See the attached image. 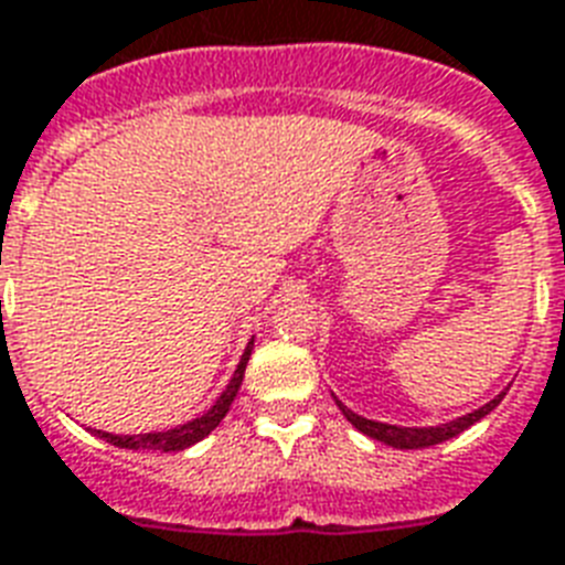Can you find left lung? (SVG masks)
<instances>
[{"instance_id": "1", "label": "left lung", "mask_w": 565, "mask_h": 565, "mask_svg": "<svg viewBox=\"0 0 565 565\" xmlns=\"http://www.w3.org/2000/svg\"><path fill=\"white\" fill-rule=\"evenodd\" d=\"M501 398H504V393H499L492 402L478 407V411L466 413V416H457V419L451 422H443V425H430V428H404V425H386V422H375V419H366V416H358V413L349 411V407H345V404L334 395L337 407L343 411V416L352 422L354 428L361 430V434H366V437L377 439V443H384V446H393V448H428V446H437V443H446V439L463 434L466 428H472L475 422H481L487 413L495 411Z\"/></svg>"}]
</instances>
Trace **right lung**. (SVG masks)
Masks as SVG:
<instances>
[{"instance_id": "add662e5", "label": "right lung", "mask_w": 565, "mask_h": 565, "mask_svg": "<svg viewBox=\"0 0 565 565\" xmlns=\"http://www.w3.org/2000/svg\"><path fill=\"white\" fill-rule=\"evenodd\" d=\"M252 349H255V337L248 340L246 352L239 358L237 370H234V377L228 381V386L222 390V395L216 402L211 404V411L202 413V416H195V419L184 422L179 428H170V430H152V434H108V430H93L96 437L110 443V446L117 448H152V451H184V448L195 446L199 439H204L211 434L222 419H225V413H228L231 402H234V395H237L239 384H243V375H246V363L252 358Z\"/></svg>"}]
</instances>
